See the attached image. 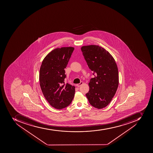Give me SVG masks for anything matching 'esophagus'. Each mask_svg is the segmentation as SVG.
I'll return each instance as SVG.
<instances>
[{"mask_svg": "<svg viewBox=\"0 0 153 153\" xmlns=\"http://www.w3.org/2000/svg\"><path fill=\"white\" fill-rule=\"evenodd\" d=\"M83 84V82H81L80 83H79V84H76V86H77V87H80V85H81Z\"/></svg>", "mask_w": 153, "mask_h": 153, "instance_id": "34e87169", "label": "esophagus"}]
</instances>
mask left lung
<instances>
[{"label":"left lung","instance_id":"left-lung-1","mask_svg":"<svg viewBox=\"0 0 153 153\" xmlns=\"http://www.w3.org/2000/svg\"><path fill=\"white\" fill-rule=\"evenodd\" d=\"M81 50L95 76L90 79L89 91L85 95L93 107L98 109L105 108L114 96L119 85L116 63L111 54L99 46H84Z\"/></svg>","mask_w":153,"mask_h":153}]
</instances>
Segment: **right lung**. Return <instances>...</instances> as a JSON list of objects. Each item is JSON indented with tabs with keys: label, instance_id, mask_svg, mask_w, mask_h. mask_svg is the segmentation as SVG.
I'll return each mask as SVG.
<instances>
[{
	"label": "right lung",
	"instance_id": "add662e5",
	"mask_svg": "<svg viewBox=\"0 0 153 153\" xmlns=\"http://www.w3.org/2000/svg\"><path fill=\"white\" fill-rule=\"evenodd\" d=\"M73 47L56 48L43 59L39 80L43 96L54 108L60 110L68 106L74 97L75 87L65 83V70L73 52Z\"/></svg>",
	"mask_w": 153,
	"mask_h": 153
}]
</instances>
